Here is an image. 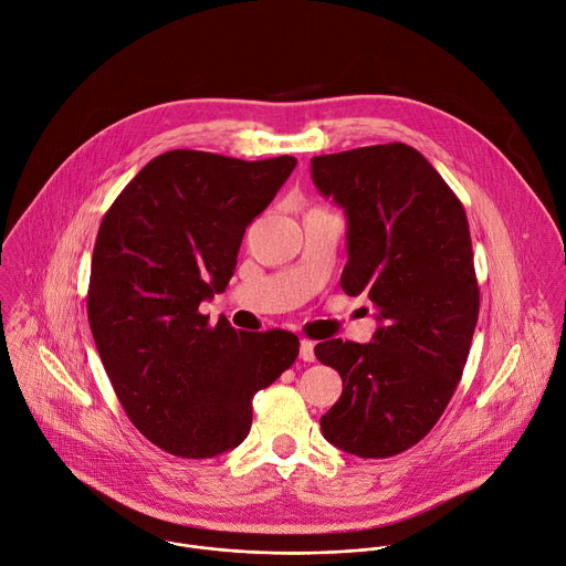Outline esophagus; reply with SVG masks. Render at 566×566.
I'll list each match as a JSON object with an SVG mask.
<instances>
[{"instance_id": "esophagus-1", "label": "esophagus", "mask_w": 566, "mask_h": 566, "mask_svg": "<svg viewBox=\"0 0 566 566\" xmlns=\"http://www.w3.org/2000/svg\"><path fill=\"white\" fill-rule=\"evenodd\" d=\"M313 347H315V343H311V340H300V358L304 360V363H313L315 360V352H313Z\"/></svg>"}]
</instances>
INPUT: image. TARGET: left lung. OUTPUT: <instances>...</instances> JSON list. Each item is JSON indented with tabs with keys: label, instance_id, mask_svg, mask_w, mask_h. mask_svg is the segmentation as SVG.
<instances>
[{
	"label": "left lung",
	"instance_id": "obj_1",
	"mask_svg": "<svg viewBox=\"0 0 566 566\" xmlns=\"http://www.w3.org/2000/svg\"><path fill=\"white\" fill-rule=\"evenodd\" d=\"M311 177L347 214L340 286L365 293L380 322L367 345H315L317 360L343 378L319 428L349 454L394 457L441 419L470 354L479 286L465 210L406 143L313 156Z\"/></svg>",
	"mask_w": 566,
	"mask_h": 566
}]
</instances>
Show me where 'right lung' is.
Here are the masks:
<instances>
[{
    "label": "right lung",
    "mask_w": 566,
    "mask_h": 566,
    "mask_svg": "<svg viewBox=\"0 0 566 566\" xmlns=\"http://www.w3.org/2000/svg\"><path fill=\"white\" fill-rule=\"evenodd\" d=\"M295 164L172 149L149 160L101 223L90 327L129 421L175 457L237 448L251 432L253 396L297 358L291 332L247 334L199 313L226 291L247 226Z\"/></svg>",
    "instance_id": "right-lung-1"
}]
</instances>
